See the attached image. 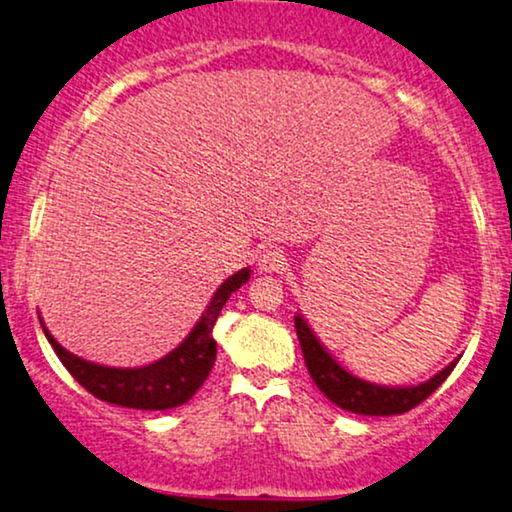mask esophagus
I'll list each match as a JSON object with an SVG mask.
<instances>
[{
    "instance_id": "34e87169",
    "label": "esophagus",
    "mask_w": 512,
    "mask_h": 512,
    "mask_svg": "<svg viewBox=\"0 0 512 512\" xmlns=\"http://www.w3.org/2000/svg\"><path fill=\"white\" fill-rule=\"evenodd\" d=\"M288 267V255L281 248H271L260 252V269L267 271V274H281L283 269Z\"/></svg>"
}]
</instances>
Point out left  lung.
Returning <instances> with one entry per match:
<instances>
[{
    "instance_id": "obj_1",
    "label": "left lung",
    "mask_w": 512,
    "mask_h": 512,
    "mask_svg": "<svg viewBox=\"0 0 512 512\" xmlns=\"http://www.w3.org/2000/svg\"><path fill=\"white\" fill-rule=\"evenodd\" d=\"M295 331L304 354V364H307V371L316 387L340 409L364 413V416H397V413L416 409L420 401L428 399L449 378V373L456 366L454 361L444 371H439L435 378H430L428 383L416 387H380L354 378L340 364H335V359L314 338L302 316H295Z\"/></svg>"
}]
</instances>
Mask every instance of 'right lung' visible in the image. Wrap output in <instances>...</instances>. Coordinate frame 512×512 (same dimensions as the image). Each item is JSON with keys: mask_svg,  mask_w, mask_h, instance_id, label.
<instances>
[{"mask_svg": "<svg viewBox=\"0 0 512 512\" xmlns=\"http://www.w3.org/2000/svg\"><path fill=\"white\" fill-rule=\"evenodd\" d=\"M248 278L250 269H241L231 278H226L212 297L208 312L203 314V319L198 321L189 338L165 359L144 368H106L89 364V361L66 352L51 338L47 328H44V335H47L61 364L68 368V373L96 399L141 411L174 409V406L186 404L210 375L217 359V342L212 338L217 316L231 293L241 288Z\"/></svg>", "mask_w": 512, "mask_h": 512, "instance_id": "1", "label": "right lung"}]
</instances>
